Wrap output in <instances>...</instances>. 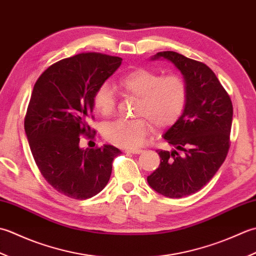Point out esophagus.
<instances>
[{
	"label": "esophagus",
	"instance_id": "obj_1",
	"mask_svg": "<svg viewBox=\"0 0 256 256\" xmlns=\"http://www.w3.org/2000/svg\"><path fill=\"white\" fill-rule=\"evenodd\" d=\"M142 149H134V148H130V149H124V152L127 154H142Z\"/></svg>",
	"mask_w": 256,
	"mask_h": 256
}]
</instances>
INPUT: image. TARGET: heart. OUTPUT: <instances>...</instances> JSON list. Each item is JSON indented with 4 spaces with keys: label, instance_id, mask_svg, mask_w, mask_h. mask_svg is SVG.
Wrapping results in <instances>:
<instances>
[{
    "label": "heart",
    "instance_id": "obj_1",
    "mask_svg": "<svg viewBox=\"0 0 256 256\" xmlns=\"http://www.w3.org/2000/svg\"><path fill=\"white\" fill-rule=\"evenodd\" d=\"M122 90L138 98L134 120H114L105 124L102 134L109 142L119 147L134 148L142 144L154 124L158 129L171 127L180 118L186 102L188 88L179 75L161 76L147 68H136L118 82ZM96 112L104 117L112 116L116 106L114 92L102 84L92 97Z\"/></svg>",
    "mask_w": 256,
    "mask_h": 256
}]
</instances>
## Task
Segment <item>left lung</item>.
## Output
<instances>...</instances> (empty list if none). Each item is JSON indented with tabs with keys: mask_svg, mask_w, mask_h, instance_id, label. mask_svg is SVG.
<instances>
[{
	"mask_svg": "<svg viewBox=\"0 0 256 256\" xmlns=\"http://www.w3.org/2000/svg\"><path fill=\"white\" fill-rule=\"evenodd\" d=\"M171 62L186 84L184 112L164 138L172 151L158 150L159 168L149 186L171 199L194 194L216 174L230 148L233 106L210 67L176 52H159L151 60Z\"/></svg>",
	"mask_w": 256,
	"mask_h": 256,
	"instance_id": "left-lung-1",
	"label": "left lung"
}]
</instances>
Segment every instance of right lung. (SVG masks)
Returning <instances> with one entry per match:
<instances>
[{"instance_id": "obj_1", "label": "right lung", "mask_w": 256, "mask_h": 256, "mask_svg": "<svg viewBox=\"0 0 256 256\" xmlns=\"http://www.w3.org/2000/svg\"><path fill=\"white\" fill-rule=\"evenodd\" d=\"M122 58L82 53L50 65L36 80L24 119L33 158L45 180L72 199L85 200L108 184L112 160L122 151L110 144L80 148L92 137V97Z\"/></svg>"}]
</instances>
